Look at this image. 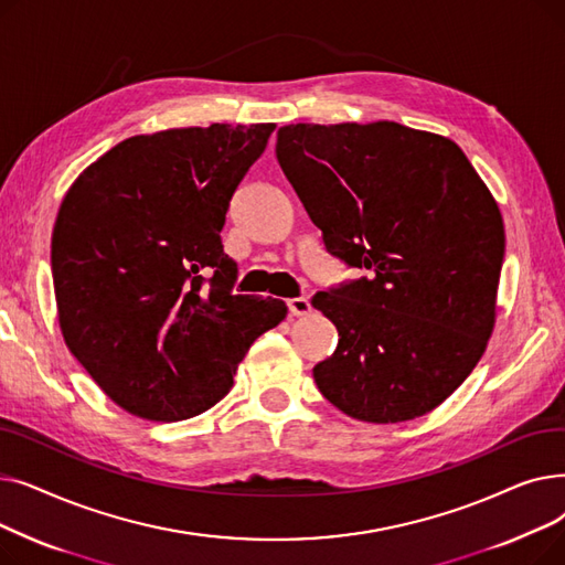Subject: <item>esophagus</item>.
<instances>
[{
	"instance_id": "esophagus-1",
	"label": "esophagus",
	"mask_w": 565,
	"mask_h": 565,
	"mask_svg": "<svg viewBox=\"0 0 565 565\" xmlns=\"http://www.w3.org/2000/svg\"><path fill=\"white\" fill-rule=\"evenodd\" d=\"M288 311L292 316H307V313H311V302L307 298H292V300H288Z\"/></svg>"
}]
</instances>
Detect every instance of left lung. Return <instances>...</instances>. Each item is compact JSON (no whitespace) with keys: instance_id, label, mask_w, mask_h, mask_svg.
Returning <instances> with one entry per match:
<instances>
[{"instance_id":"obj_1","label":"left lung","mask_w":565,"mask_h":565,"mask_svg":"<svg viewBox=\"0 0 565 565\" xmlns=\"http://www.w3.org/2000/svg\"><path fill=\"white\" fill-rule=\"evenodd\" d=\"M277 160L328 252L369 270L311 302L339 330L313 369L320 394L358 422L424 417L494 330L507 245L494 196L456 141L396 121L290 124Z\"/></svg>"}]
</instances>
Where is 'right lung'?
Masks as SVG:
<instances>
[{
  "mask_svg": "<svg viewBox=\"0 0 565 565\" xmlns=\"http://www.w3.org/2000/svg\"><path fill=\"white\" fill-rule=\"evenodd\" d=\"M275 124L135 135L88 164L58 205L52 279L75 360L126 412L181 422L222 401L281 300L233 295L220 231Z\"/></svg>",
  "mask_w": 565,
  "mask_h": 565,
  "instance_id": "add662e5",
  "label": "right lung"
}]
</instances>
